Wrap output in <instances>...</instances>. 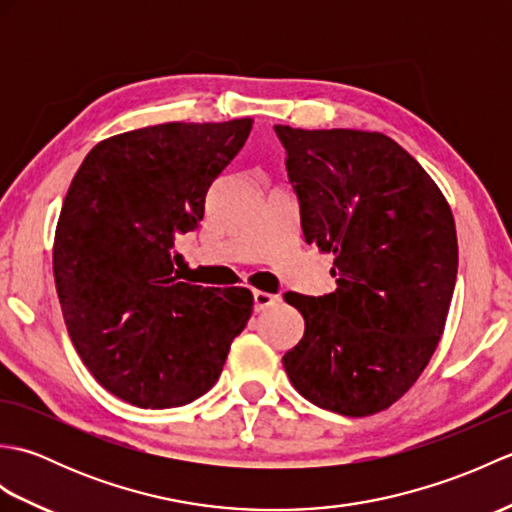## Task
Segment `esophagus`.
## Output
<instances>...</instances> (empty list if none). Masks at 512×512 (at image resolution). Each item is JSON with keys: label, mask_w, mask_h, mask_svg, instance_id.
I'll use <instances>...</instances> for the list:
<instances>
[{"label": "esophagus", "mask_w": 512, "mask_h": 512, "mask_svg": "<svg viewBox=\"0 0 512 512\" xmlns=\"http://www.w3.org/2000/svg\"><path fill=\"white\" fill-rule=\"evenodd\" d=\"M253 303H255V310L262 312L266 308H273L279 303L277 295H270V292L264 290H253Z\"/></svg>", "instance_id": "1"}]
</instances>
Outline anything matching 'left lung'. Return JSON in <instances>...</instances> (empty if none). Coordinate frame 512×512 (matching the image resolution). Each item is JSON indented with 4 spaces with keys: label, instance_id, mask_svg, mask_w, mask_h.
Returning <instances> with one entry per match:
<instances>
[{
    "label": "left lung",
    "instance_id": "obj_1",
    "mask_svg": "<svg viewBox=\"0 0 512 512\" xmlns=\"http://www.w3.org/2000/svg\"><path fill=\"white\" fill-rule=\"evenodd\" d=\"M308 244L334 255L336 290L286 292L306 330L284 354L303 398L341 416L387 409L416 383L447 323L458 235L447 200L396 140L275 125Z\"/></svg>",
    "mask_w": 512,
    "mask_h": 512
}]
</instances>
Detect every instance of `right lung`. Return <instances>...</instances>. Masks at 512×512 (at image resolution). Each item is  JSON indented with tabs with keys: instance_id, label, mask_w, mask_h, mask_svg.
Segmentation results:
<instances>
[{
	"instance_id": "1",
	"label": "right lung",
	"mask_w": 512,
	"mask_h": 512,
	"mask_svg": "<svg viewBox=\"0 0 512 512\" xmlns=\"http://www.w3.org/2000/svg\"><path fill=\"white\" fill-rule=\"evenodd\" d=\"M253 129L165 123L96 145L54 235V284L70 339L99 383L143 409L182 407L220 378L246 328V288H202L173 268L176 237L200 226L215 178Z\"/></svg>"
}]
</instances>
